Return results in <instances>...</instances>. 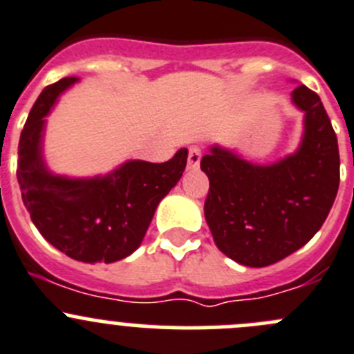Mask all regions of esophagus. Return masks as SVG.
Here are the masks:
<instances>
[{
	"mask_svg": "<svg viewBox=\"0 0 354 354\" xmlns=\"http://www.w3.org/2000/svg\"><path fill=\"white\" fill-rule=\"evenodd\" d=\"M200 160H201V149L198 146H191L189 154H187V168H189V170L198 168L200 167Z\"/></svg>",
	"mask_w": 354,
	"mask_h": 354,
	"instance_id": "obj_1",
	"label": "esophagus"
}]
</instances>
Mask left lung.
<instances>
[{
  "label": "left lung",
  "instance_id": "1",
  "mask_svg": "<svg viewBox=\"0 0 354 354\" xmlns=\"http://www.w3.org/2000/svg\"><path fill=\"white\" fill-rule=\"evenodd\" d=\"M304 111L297 151L255 165L221 146L201 158L210 180L205 218L222 254L264 268L304 247L323 225L339 189V146L322 100L306 85L292 92Z\"/></svg>",
  "mask_w": 354,
  "mask_h": 354
}]
</instances>
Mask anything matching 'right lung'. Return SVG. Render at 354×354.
<instances>
[{
  "instance_id": "right-lung-1",
  "label": "right lung",
  "mask_w": 354,
  "mask_h": 354,
  "mask_svg": "<svg viewBox=\"0 0 354 354\" xmlns=\"http://www.w3.org/2000/svg\"><path fill=\"white\" fill-rule=\"evenodd\" d=\"M76 82L60 80L35 102L20 133L17 179L31 221L48 243L74 261L109 264L142 243L156 207L183 177L187 149L165 163L129 160L95 177L52 174L43 158L46 116Z\"/></svg>"
}]
</instances>
